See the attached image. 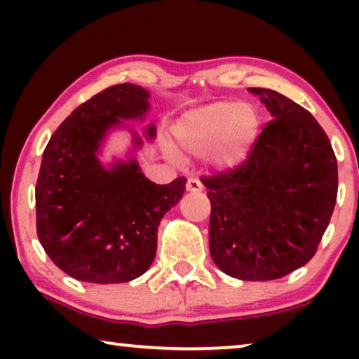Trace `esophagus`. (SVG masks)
<instances>
[{"label":"esophagus","instance_id":"1","mask_svg":"<svg viewBox=\"0 0 359 359\" xmlns=\"http://www.w3.org/2000/svg\"><path fill=\"white\" fill-rule=\"evenodd\" d=\"M186 191H189V193H201L203 191V183L196 178H189L186 181Z\"/></svg>","mask_w":359,"mask_h":359}]
</instances>
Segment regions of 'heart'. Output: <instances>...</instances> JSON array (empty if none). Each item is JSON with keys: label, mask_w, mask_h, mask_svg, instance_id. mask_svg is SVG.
I'll return each instance as SVG.
<instances>
[{"label": "heart", "mask_w": 359, "mask_h": 359, "mask_svg": "<svg viewBox=\"0 0 359 359\" xmlns=\"http://www.w3.org/2000/svg\"><path fill=\"white\" fill-rule=\"evenodd\" d=\"M258 124L252 106L219 101L186 114L175 127V140L184 155L204 156L214 150L215 163L232 166L245 158Z\"/></svg>", "instance_id": "1"}]
</instances>
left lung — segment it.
<instances>
[{
	"instance_id": "8db88e82",
	"label": "left lung",
	"mask_w": 359,
	"mask_h": 359,
	"mask_svg": "<svg viewBox=\"0 0 359 359\" xmlns=\"http://www.w3.org/2000/svg\"><path fill=\"white\" fill-rule=\"evenodd\" d=\"M273 119L247 160L203 176L214 263L243 281H271L311 262L337 203L338 166L325 130L281 93L248 88Z\"/></svg>"
}]
</instances>
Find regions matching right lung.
Wrapping results in <instances>:
<instances>
[{
  "label": "right lung",
  "instance_id": "1",
  "mask_svg": "<svg viewBox=\"0 0 359 359\" xmlns=\"http://www.w3.org/2000/svg\"><path fill=\"white\" fill-rule=\"evenodd\" d=\"M149 91L124 83L83 102L53 132L36 184L37 237L68 276L116 284L139 278L156 253L160 220L183 198L186 178L151 183L137 161L97 160L102 139L121 119H142ZM155 137V126L145 130ZM134 144L142 145L139 135Z\"/></svg>",
  "mask_w": 359,
  "mask_h": 359
}]
</instances>
